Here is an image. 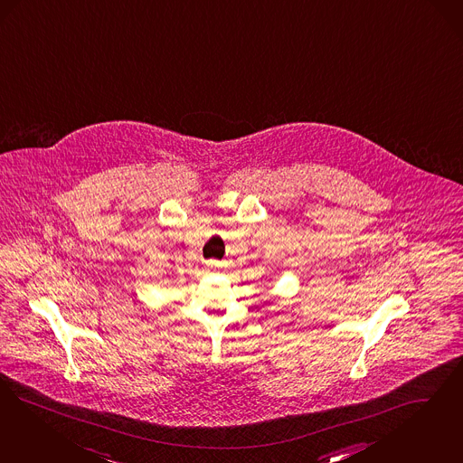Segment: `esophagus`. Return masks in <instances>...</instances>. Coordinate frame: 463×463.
<instances>
[{"mask_svg":"<svg viewBox=\"0 0 463 463\" xmlns=\"http://www.w3.org/2000/svg\"><path fill=\"white\" fill-rule=\"evenodd\" d=\"M207 266H209L211 269H218V268H220V262H216V260H211Z\"/></svg>","mask_w":463,"mask_h":463,"instance_id":"34e87169","label":"esophagus"}]
</instances>
